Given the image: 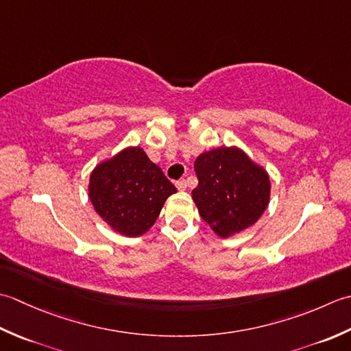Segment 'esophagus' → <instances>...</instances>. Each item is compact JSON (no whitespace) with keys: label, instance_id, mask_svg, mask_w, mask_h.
I'll list each match as a JSON object with an SVG mask.
<instances>
[{"label":"esophagus","instance_id":"1","mask_svg":"<svg viewBox=\"0 0 351 351\" xmlns=\"http://www.w3.org/2000/svg\"><path fill=\"white\" fill-rule=\"evenodd\" d=\"M176 186H177L178 191H186V180H178L176 183Z\"/></svg>","mask_w":351,"mask_h":351}]
</instances>
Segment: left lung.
<instances>
[{"mask_svg":"<svg viewBox=\"0 0 351 351\" xmlns=\"http://www.w3.org/2000/svg\"><path fill=\"white\" fill-rule=\"evenodd\" d=\"M198 186L192 199L210 228L228 238L252 227L269 203V176L238 147H219L199 154Z\"/></svg>","mask_w":351,"mask_h":351,"instance_id":"8db88e82","label":"left lung"}]
</instances>
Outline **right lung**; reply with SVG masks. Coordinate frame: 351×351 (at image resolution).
Returning <instances> with one entry per match:
<instances>
[{
	"mask_svg": "<svg viewBox=\"0 0 351 351\" xmlns=\"http://www.w3.org/2000/svg\"><path fill=\"white\" fill-rule=\"evenodd\" d=\"M88 191L98 215L128 238L148 232L167 198L177 192L141 147H127L98 163Z\"/></svg>",
	"mask_w": 351,
	"mask_h": 351,
	"instance_id": "right-lung-1",
	"label": "right lung"
}]
</instances>
